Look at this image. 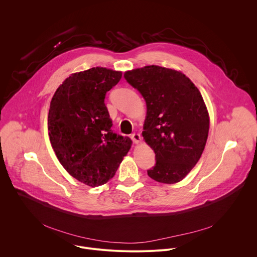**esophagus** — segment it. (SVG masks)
I'll return each instance as SVG.
<instances>
[{"instance_id":"1","label":"esophagus","mask_w":257,"mask_h":257,"mask_svg":"<svg viewBox=\"0 0 257 257\" xmlns=\"http://www.w3.org/2000/svg\"><path fill=\"white\" fill-rule=\"evenodd\" d=\"M131 139L133 140L134 143L137 144L141 141V136H140L139 133H133V134H131Z\"/></svg>"}]
</instances>
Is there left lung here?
Returning a JSON list of instances; mask_svg holds the SVG:
<instances>
[{"label":"left lung","mask_w":257,"mask_h":257,"mask_svg":"<svg viewBox=\"0 0 257 257\" xmlns=\"http://www.w3.org/2000/svg\"><path fill=\"white\" fill-rule=\"evenodd\" d=\"M124 77L146 102L142 136L157 161L148 175L165 184L180 182L199 161L208 136L200 91L182 72L156 65L127 71Z\"/></svg>","instance_id":"1"}]
</instances>
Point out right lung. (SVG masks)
Masks as SVG:
<instances>
[{"label": "right lung", "instance_id": "1", "mask_svg": "<svg viewBox=\"0 0 257 257\" xmlns=\"http://www.w3.org/2000/svg\"><path fill=\"white\" fill-rule=\"evenodd\" d=\"M122 72L94 67L69 76L56 90L48 127L54 152L64 169L84 184L96 187L112 179L132 141L112 130L105 93Z\"/></svg>", "mask_w": 257, "mask_h": 257}]
</instances>
